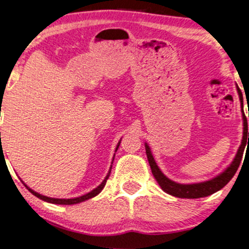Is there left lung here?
<instances>
[{
	"label": "left lung",
	"mask_w": 249,
	"mask_h": 249,
	"mask_svg": "<svg viewBox=\"0 0 249 249\" xmlns=\"http://www.w3.org/2000/svg\"><path fill=\"white\" fill-rule=\"evenodd\" d=\"M239 96H240V102H241V107H244V98H242L241 91L239 90ZM244 113V110H242ZM249 138V142H247V138ZM246 144H249V131H248V124H247V118H246L244 113V138H242V144L239 147L238 153H236L235 159H234L231 166L225 171L224 173L220 174L212 180H208V181L200 182V184H192V185H181L177 184V182L172 181L164 174L161 173V171L159 170V167L157 166L156 161H154L152 154H151L150 147L147 145H145L146 147V156L148 164L151 166V171H152L154 178H156L158 184L160 185V187L165 192L171 194L173 196H178V198H186V199H196V198H204V196H211V194L218 192L219 190H221L222 187L226 186L228 184L231 179L233 178L234 174L236 173L238 168L240 166V162H241L242 156H244V151Z\"/></svg>",
	"instance_id": "obj_1"
}]
</instances>
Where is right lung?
I'll use <instances>...</instances> for the list:
<instances>
[{"instance_id": "right-lung-1", "label": "right lung", "mask_w": 249, "mask_h": 249, "mask_svg": "<svg viewBox=\"0 0 249 249\" xmlns=\"http://www.w3.org/2000/svg\"><path fill=\"white\" fill-rule=\"evenodd\" d=\"M118 146H119V144H118ZM118 146H117V148H118ZM110 172H111V171H110ZM110 172H108V174H107V178L104 179V181H103L102 184L99 185L98 187L95 188V190H93V191H91L90 193L85 194V196H79V198H73V199H53V198H48V196H41V194L36 193L35 191L30 190V188L28 187L27 185H25V187H27L28 190H29L30 192L34 194V196H37V198H39V199L44 200V201L51 202V204H59V205H73V204H78V202L85 201V200H88V199H90V198H93V196H96L97 194H99V193H101V191L103 190V188H104L105 184H107V180L108 179V177H110Z\"/></svg>"}]
</instances>
